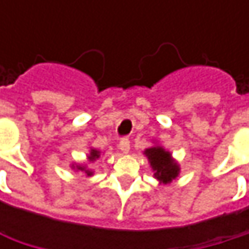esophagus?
Instances as JSON below:
<instances>
[{"label":"esophagus","instance_id":"obj_1","mask_svg":"<svg viewBox=\"0 0 249 249\" xmlns=\"http://www.w3.org/2000/svg\"><path fill=\"white\" fill-rule=\"evenodd\" d=\"M118 147H120V150H121L124 154L129 153V140H128V138H123V140L120 141Z\"/></svg>","mask_w":249,"mask_h":249}]
</instances>
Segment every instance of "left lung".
I'll list each match as a JSON object with an SVG mask.
<instances>
[{
	"label": "left lung",
	"instance_id": "1",
	"mask_svg": "<svg viewBox=\"0 0 249 249\" xmlns=\"http://www.w3.org/2000/svg\"><path fill=\"white\" fill-rule=\"evenodd\" d=\"M144 154L147 156V159L150 161V166L154 172V177L160 183L169 184L180 173L178 164L172 159V154L169 151H166L163 147H160V145L150 147L144 151Z\"/></svg>",
	"mask_w": 249,
	"mask_h": 249
}]
</instances>
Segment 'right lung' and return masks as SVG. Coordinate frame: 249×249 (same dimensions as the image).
<instances>
[{
    "label": "right lung",
    "mask_w": 249,
    "mask_h": 249,
    "mask_svg": "<svg viewBox=\"0 0 249 249\" xmlns=\"http://www.w3.org/2000/svg\"><path fill=\"white\" fill-rule=\"evenodd\" d=\"M99 156H101V153H99L98 150L92 148V150H90V153H89V156H88V160H89L90 163H93L95 160H98V159H99ZM72 167L75 169V166H72ZM76 170H79V172H83V173L86 174V176H92V174H93V172H92V170L86 169L85 166H76Z\"/></svg>",
    "instance_id": "obj_1"
}]
</instances>
